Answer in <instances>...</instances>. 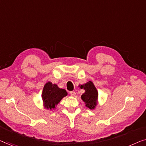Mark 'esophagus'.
Wrapping results in <instances>:
<instances>
[{"label":"esophagus","instance_id":"obj_1","mask_svg":"<svg viewBox=\"0 0 146 146\" xmlns=\"http://www.w3.org/2000/svg\"><path fill=\"white\" fill-rule=\"evenodd\" d=\"M70 94L72 96H75L76 93H75V92H74V91H71L70 92Z\"/></svg>","mask_w":146,"mask_h":146}]
</instances>
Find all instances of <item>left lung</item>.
<instances>
[{
	"mask_svg": "<svg viewBox=\"0 0 146 146\" xmlns=\"http://www.w3.org/2000/svg\"><path fill=\"white\" fill-rule=\"evenodd\" d=\"M81 89L85 90V93L81 95V99L85 102L86 107L93 110L96 107L98 104V93L97 89L92 81H88L81 85Z\"/></svg>",
	"mask_w": 146,
	"mask_h": 146,
	"instance_id": "8db88e82",
	"label": "left lung"
}]
</instances>
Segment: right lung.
I'll return each mask as SVG.
<instances>
[{"label": "right lung", "instance_id": "obj_1", "mask_svg": "<svg viewBox=\"0 0 146 146\" xmlns=\"http://www.w3.org/2000/svg\"><path fill=\"white\" fill-rule=\"evenodd\" d=\"M67 95V93L65 89H60L52 82H47L42 94L43 106L47 110H54L61 99Z\"/></svg>", "mask_w": 146, "mask_h": 146}]
</instances>
